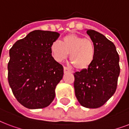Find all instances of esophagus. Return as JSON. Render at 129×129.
Returning a JSON list of instances; mask_svg holds the SVG:
<instances>
[{"label": "esophagus", "instance_id": "1", "mask_svg": "<svg viewBox=\"0 0 129 129\" xmlns=\"http://www.w3.org/2000/svg\"><path fill=\"white\" fill-rule=\"evenodd\" d=\"M63 72H64V73H66V72H72L71 70L68 68H67L66 66L63 67Z\"/></svg>", "mask_w": 129, "mask_h": 129}]
</instances>
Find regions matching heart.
Here are the masks:
<instances>
[{
	"mask_svg": "<svg viewBox=\"0 0 129 129\" xmlns=\"http://www.w3.org/2000/svg\"><path fill=\"white\" fill-rule=\"evenodd\" d=\"M53 57L57 61H62L70 53V61L76 68L85 70L95 60L96 49L94 43L88 38L74 34L64 36L62 41H55L50 47Z\"/></svg>",
	"mask_w": 129,
	"mask_h": 129,
	"instance_id": "obj_1",
	"label": "heart"
}]
</instances>
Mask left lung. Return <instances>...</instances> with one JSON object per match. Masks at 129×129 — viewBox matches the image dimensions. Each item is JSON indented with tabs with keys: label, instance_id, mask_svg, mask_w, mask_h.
<instances>
[{
	"label": "left lung",
	"instance_id": "left-lung-1",
	"mask_svg": "<svg viewBox=\"0 0 129 129\" xmlns=\"http://www.w3.org/2000/svg\"><path fill=\"white\" fill-rule=\"evenodd\" d=\"M86 33L95 44L96 54L91 66L74 74L75 95L87 108L102 106L114 94L120 74L119 55L114 44L93 29Z\"/></svg>",
	"mask_w": 129,
	"mask_h": 129
}]
</instances>
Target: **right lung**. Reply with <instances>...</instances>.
Instances as JSON below:
<instances>
[{
	"label": "right lung",
	"instance_id": "obj_1",
	"mask_svg": "<svg viewBox=\"0 0 129 129\" xmlns=\"http://www.w3.org/2000/svg\"><path fill=\"white\" fill-rule=\"evenodd\" d=\"M59 34L34 30L9 50L8 81L13 95L29 109H41L53 101L63 75L62 65L52 57L50 47Z\"/></svg>",
	"mask_w": 129,
	"mask_h": 129
}]
</instances>
